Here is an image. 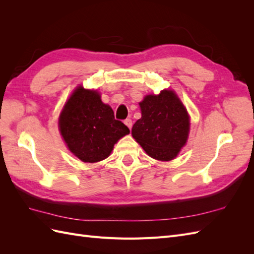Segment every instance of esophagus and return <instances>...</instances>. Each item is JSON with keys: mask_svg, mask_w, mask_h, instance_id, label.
<instances>
[{"mask_svg": "<svg viewBox=\"0 0 254 254\" xmlns=\"http://www.w3.org/2000/svg\"><path fill=\"white\" fill-rule=\"evenodd\" d=\"M124 123H125V125H126L129 129L132 128V121H131V119H126V120L124 121Z\"/></svg>", "mask_w": 254, "mask_h": 254, "instance_id": "1", "label": "esophagus"}]
</instances>
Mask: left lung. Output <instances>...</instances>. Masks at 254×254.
<instances>
[{"label": "left lung", "instance_id": "8db88e82", "mask_svg": "<svg viewBox=\"0 0 254 254\" xmlns=\"http://www.w3.org/2000/svg\"><path fill=\"white\" fill-rule=\"evenodd\" d=\"M140 107L142 118L134 123L132 136L151 158L173 160L188 140L190 118L187 109L171 90L147 95Z\"/></svg>", "mask_w": 254, "mask_h": 254}]
</instances>
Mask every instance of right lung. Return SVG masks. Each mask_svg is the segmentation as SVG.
I'll use <instances>...</instances> for the list:
<instances>
[{
	"label": "right lung",
	"mask_w": 254,
	"mask_h": 254,
	"mask_svg": "<svg viewBox=\"0 0 254 254\" xmlns=\"http://www.w3.org/2000/svg\"><path fill=\"white\" fill-rule=\"evenodd\" d=\"M59 130L68 149L83 162L94 163L110 155L114 144L129 128L114 119L96 91L76 89L59 118Z\"/></svg>",
	"instance_id": "add662e5"
}]
</instances>
